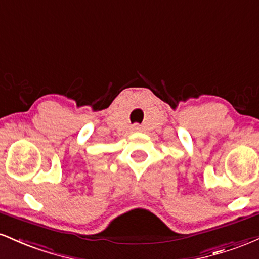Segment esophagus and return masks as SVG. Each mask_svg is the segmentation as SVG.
Segmentation results:
<instances>
[{
  "instance_id": "1",
  "label": "esophagus",
  "mask_w": 259,
  "mask_h": 259,
  "mask_svg": "<svg viewBox=\"0 0 259 259\" xmlns=\"http://www.w3.org/2000/svg\"><path fill=\"white\" fill-rule=\"evenodd\" d=\"M141 130H142L141 124L136 123V124H133V126H132V131H135V132H138V131H141Z\"/></svg>"
}]
</instances>
